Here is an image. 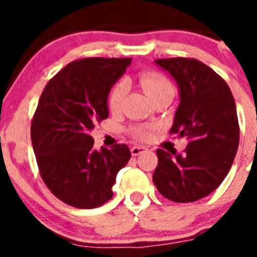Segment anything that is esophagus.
Segmentation results:
<instances>
[{
  "instance_id": "esophagus-1",
  "label": "esophagus",
  "mask_w": 257,
  "mask_h": 257,
  "mask_svg": "<svg viewBox=\"0 0 257 257\" xmlns=\"http://www.w3.org/2000/svg\"><path fill=\"white\" fill-rule=\"evenodd\" d=\"M130 151L133 156H139V154H142L143 152L148 151V148L144 147V145H135V147H131Z\"/></svg>"
}]
</instances>
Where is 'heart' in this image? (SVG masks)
Listing matches in <instances>:
<instances>
[{
	"label": "heart",
	"mask_w": 257,
	"mask_h": 257,
	"mask_svg": "<svg viewBox=\"0 0 257 257\" xmlns=\"http://www.w3.org/2000/svg\"><path fill=\"white\" fill-rule=\"evenodd\" d=\"M140 86L143 87L147 95L152 99L157 97L158 95L166 94V92H174L171 83L165 78V77L160 76L157 73H152V72H147V73H142L139 76ZM127 92V82L126 81H119L114 87L112 88V91L109 94L108 105L109 109L112 112H118L121 109L123 99L126 96ZM130 133L134 138L139 140L148 139L151 136V127L145 126H135L131 127Z\"/></svg>",
	"instance_id": "obj_1"
}]
</instances>
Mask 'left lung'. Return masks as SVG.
Returning a JSON list of instances; mask_svg holds the SVG:
<instances>
[{
    "label": "left lung",
    "mask_w": 257,
    "mask_h": 257,
    "mask_svg": "<svg viewBox=\"0 0 257 257\" xmlns=\"http://www.w3.org/2000/svg\"><path fill=\"white\" fill-rule=\"evenodd\" d=\"M179 88L171 134L185 136L183 154L157 149L154 185L170 201L194 202L219 187L230 170L239 144L234 97L226 82L196 59L154 60Z\"/></svg>",
    "instance_id": "8db88e82"
}]
</instances>
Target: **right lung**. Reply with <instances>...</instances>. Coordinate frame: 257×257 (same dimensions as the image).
<instances>
[{"label": "right lung", "mask_w": 257, "mask_h": 257, "mask_svg": "<svg viewBox=\"0 0 257 257\" xmlns=\"http://www.w3.org/2000/svg\"><path fill=\"white\" fill-rule=\"evenodd\" d=\"M130 58H86L52 77L31 126L40 174L56 198L77 208L100 207L113 197L118 171L131 158L126 144L94 149L90 135L108 118L110 88Z\"/></svg>", "instance_id": "obj_1"}]
</instances>
